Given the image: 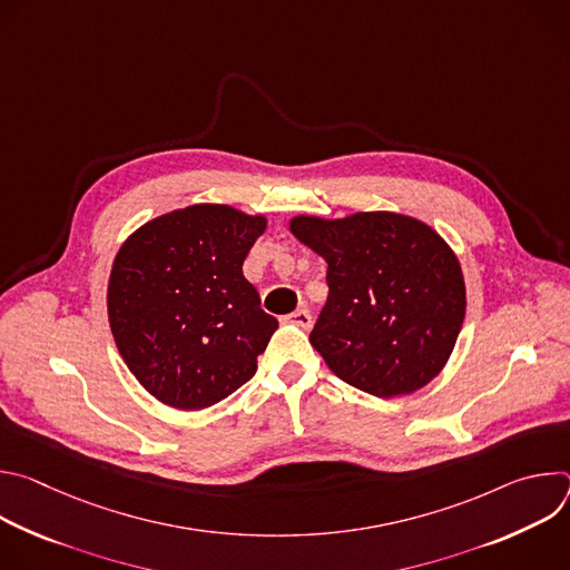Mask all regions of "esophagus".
<instances>
[{
	"label": "esophagus",
	"mask_w": 570,
	"mask_h": 570,
	"mask_svg": "<svg viewBox=\"0 0 570 570\" xmlns=\"http://www.w3.org/2000/svg\"><path fill=\"white\" fill-rule=\"evenodd\" d=\"M288 322L297 324V327H302V330H308V327H311V322H313V317H311V313H308L306 308H297L295 313H291V315H288Z\"/></svg>",
	"instance_id": "1"
}]
</instances>
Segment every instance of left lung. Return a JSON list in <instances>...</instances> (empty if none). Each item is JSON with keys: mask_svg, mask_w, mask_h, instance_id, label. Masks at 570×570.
I'll use <instances>...</instances> for the list:
<instances>
[{"mask_svg": "<svg viewBox=\"0 0 570 570\" xmlns=\"http://www.w3.org/2000/svg\"><path fill=\"white\" fill-rule=\"evenodd\" d=\"M288 229L327 262L330 297L308 341L330 370L379 399L429 385L444 370L466 311L449 243L396 212L299 214Z\"/></svg>", "mask_w": 570, "mask_h": 570, "instance_id": "8db88e82", "label": "left lung"}]
</instances>
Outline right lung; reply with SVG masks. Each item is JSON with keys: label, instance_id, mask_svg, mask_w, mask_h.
<instances>
[{"label": "right lung", "instance_id": "1", "mask_svg": "<svg viewBox=\"0 0 570 570\" xmlns=\"http://www.w3.org/2000/svg\"><path fill=\"white\" fill-rule=\"evenodd\" d=\"M264 214L198 203L137 227L112 262L108 322L141 387L178 411H203L257 372L277 330L243 277Z\"/></svg>", "mask_w": 570, "mask_h": 570}]
</instances>
